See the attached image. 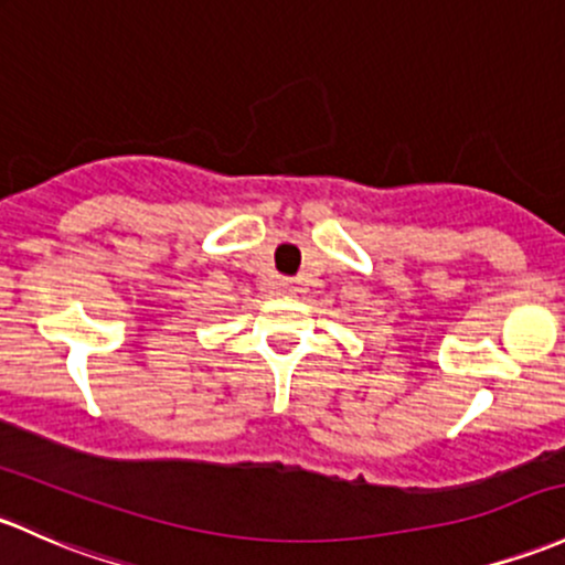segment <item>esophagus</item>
<instances>
[{
	"mask_svg": "<svg viewBox=\"0 0 565 565\" xmlns=\"http://www.w3.org/2000/svg\"><path fill=\"white\" fill-rule=\"evenodd\" d=\"M281 287H284V292H292V287H289V281H281Z\"/></svg>",
	"mask_w": 565,
	"mask_h": 565,
	"instance_id": "34e87169",
	"label": "esophagus"
}]
</instances>
